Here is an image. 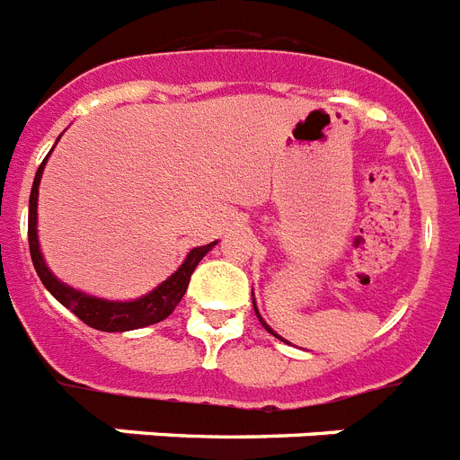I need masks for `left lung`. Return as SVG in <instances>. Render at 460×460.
Wrapping results in <instances>:
<instances>
[{
	"mask_svg": "<svg viewBox=\"0 0 460 460\" xmlns=\"http://www.w3.org/2000/svg\"><path fill=\"white\" fill-rule=\"evenodd\" d=\"M253 309H256V314H258V307H256V302H253ZM258 319H261V314H258ZM261 323H262V328H265V331H268V332H272V335H274V337H279V335H277V332H274V331H272V328H270V325H268V323H265V321H262V319H261ZM279 340H281V337H279Z\"/></svg>",
	"mask_w": 460,
	"mask_h": 460,
	"instance_id": "obj_1",
	"label": "left lung"
}]
</instances>
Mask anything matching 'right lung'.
Instances as JSON below:
<instances>
[{
    "mask_svg": "<svg viewBox=\"0 0 460 460\" xmlns=\"http://www.w3.org/2000/svg\"><path fill=\"white\" fill-rule=\"evenodd\" d=\"M49 155H46L43 163L39 164L37 176H34L32 192H30V218H27L30 256H32L34 270H37L41 284L49 288V293L55 297V300L60 302V305H65L69 312L76 314L78 319L84 321L85 325H90V328H95V331H104V332L137 331V328H144V325H151V323H160L163 319H167V316L176 309V305L181 302L183 293H186L188 288V281H190V274L195 272L198 262L202 261V258L207 256L216 244H218V242H211V244L190 249V253L186 256L181 268L176 270L167 281H163L158 288H153L151 293L137 297V300H129V302L102 300V297L88 296V293H84V290H76L72 288V286L62 284L60 279L55 277V274L46 268V261H43L41 249H39V234H37L39 183H41L43 164H46Z\"/></svg>",
    "mask_w": 460,
    "mask_h": 460,
    "instance_id": "1",
    "label": "right lung"
}]
</instances>
